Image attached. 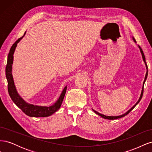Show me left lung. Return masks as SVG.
Here are the masks:
<instances>
[{
    "mask_svg": "<svg viewBox=\"0 0 152 152\" xmlns=\"http://www.w3.org/2000/svg\"><path fill=\"white\" fill-rule=\"evenodd\" d=\"M134 39V42H136V40H134V39ZM139 48H140V51H141V55H142V59H143V61H144V62H145V65H146V70H147V72H146V75H145V80H144V82H143V86H142V91H141V96H140V99H139V100H138V102H137L134 106H133V107L129 110L128 112H127L126 113H124V114H123V115H121V116H116V117H112V116H106V115H103V114H101V113H98V112H97L96 111H95V110H93V111L96 113V114H98V115H99V116H101L102 117H103V118H105V119H108V120H114V119H117V118H121V117H124V116H126V115H127L129 113L131 110L134 108L139 103V102H140V100L141 99V98H142V94H143V88H144V84H145V81H146V78H147V76H148V66H147V65H146V60H145V55H144V53H143V51H142V49L140 48V46H139Z\"/></svg>",
    "mask_w": 152,
    "mask_h": 152,
    "instance_id": "obj_1",
    "label": "left lung"
}]
</instances>
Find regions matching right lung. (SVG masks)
Listing matches in <instances>:
<instances>
[{
  "mask_svg": "<svg viewBox=\"0 0 152 152\" xmlns=\"http://www.w3.org/2000/svg\"><path fill=\"white\" fill-rule=\"evenodd\" d=\"M25 33L21 38L18 39L16 42L12 44L11 46L10 53H9L7 56V65L6 67V75L7 80V89L9 94H10L12 102L15 103L18 107H19L23 112L26 115L30 117H44L51 115L52 114L56 112L60 108L63 100L65 97V95L66 91V86L63 90L62 93L59 96V99L57 102L54 103L53 106L49 107H39V106H35L33 104H30L25 102L23 99L19 94H18L16 87L14 84V80L11 73L12 65L13 62V54L17 45V44L20 42V40L23 37Z\"/></svg>",
  "mask_w": 152,
  "mask_h": 152,
  "instance_id": "right-lung-1",
  "label": "right lung"
}]
</instances>
